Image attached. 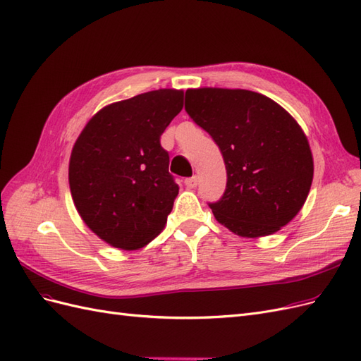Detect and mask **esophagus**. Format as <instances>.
<instances>
[{
	"label": "esophagus",
	"mask_w": 361,
	"mask_h": 361,
	"mask_svg": "<svg viewBox=\"0 0 361 361\" xmlns=\"http://www.w3.org/2000/svg\"><path fill=\"white\" fill-rule=\"evenodd\" d=\"M197 183H199V179L195 178V176L188 178V179H185V187L190 188V190H192V188L197 187Z\"/></svg>",
	"instance_id": "34e87169"
}]
</instances>
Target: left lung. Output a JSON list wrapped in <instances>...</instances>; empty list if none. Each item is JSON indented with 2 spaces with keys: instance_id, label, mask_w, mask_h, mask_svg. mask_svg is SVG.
Segmentation results:
<instances>
[{
  "instance_id": "obj_1",
  "label": "left lung",
  "mask_w": 361,
  "mask_h": 361,
  "mask_svg": "<svg viewBox=\"0 0 361 361\" xmlns=\"http://www.w3.org/2000/svg\"><path fill=\"white\" fill-rule=\"evenodd\" d=\"M185 111L220 147L227 170L215 220L243 238L279 232L307 199L313 157L304 130L269 97L202 87L185 93Z\"/></svg>"
}]
</instances>
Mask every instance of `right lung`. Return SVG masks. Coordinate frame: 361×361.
<instances>
[{
	"label": "right lung",
	"mask_w": 361,
	"mask_h": 361,
	"mask_svg": "<svg viewBox=\"0 0 361 361\" xmlns=\"http://www.w3.org/2000/svg\"><path fill=\"white\" fill-rule=\"evenodd\" d=\"M183 108V92L159 89L97 111L76 138L71 194L82 221L116 248L138 250L166 227L179 187L161 135Z\"/></svg>",
	"instance_id": "add662e5"
}]
</instances>
